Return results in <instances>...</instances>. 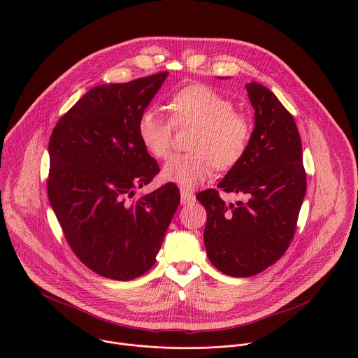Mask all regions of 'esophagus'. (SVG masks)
<instances>
[{
	"instance_id": "obj_1",
	"label": "esophagus",
	"mask_w": 358,
	"mask_h": 358,
	"mask_svg": "<svg viewBox=\"0 0 358 358\" xmlns=\"http://www.w3.org/2000/svg\"><path fill=\"white\" fill-rule=\"evenodd\" d=\"M180 194H181V203H182V206H185V203H191V202L195 201V195L189 189L181 188Z\"/></svg>"
}]
</instances>
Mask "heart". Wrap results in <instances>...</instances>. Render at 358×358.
<instances>
[{
	"instance_id": "1",
	"label": "heart",
	"mask_w": 358,
	"mask_h": 358,
	"mask_svg": "<svg viewBox=\"0 0 358 358\" xmlns=\"http://www.w3.org/2000/svg\"><path fill=\"white\" fill-rule=\"evenodd\" d=\"M170 120L155 109H145L137 122L144 148L156 159H166L173 144V126H194L191 151L173 156L163 167L167 182L192 188L206 181L217 167L229 170L246 155L252 136L249 119L235 112L234 101L210 86L189 85L169 99Z\"/></svg>"
}]
</instances>
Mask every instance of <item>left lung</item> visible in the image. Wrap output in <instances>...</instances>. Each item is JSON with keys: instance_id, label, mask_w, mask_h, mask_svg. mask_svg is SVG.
Wrapping results in <instances>:
<instances>
[{"instance_id": "1", "label": "left lung", "mask_w": 358, "mask_h": 358, "mask_svg": "<svg viewBox=\"0 0 358 358\" xmlns=\"http://www.w3.org/2000/svg\"><path fill=\"white\" fill-rule=\"evenodd\" d=\"M246 90L255 129L246 155L218 184L245 199L228 206L213 188L196 195L208 215L203 229L208 259L234 278L258 275L283 257L308 185L293 116L268 87L250 82Z\"/></svg>"}]
</instances>
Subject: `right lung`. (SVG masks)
Masks as SVG:
<instances>
[{"mask_svg": "<svg viewBox=\"0 0 358 358\" xmlns=\"http://www.w3.org/2000/svg\"><path fill=\"white\" fill-rule=\"evenodd\" d=\"M167 75L90 89L50 134L49 202L73 253L100 276L131 280L150 271L180 203L174 184L133 198L160 171L137 122Z\"/></svg>", "mask_w": 358, "mask_h": 358, "instance_id": "right-lung-1", "label": "right lung"}]
</instances>
